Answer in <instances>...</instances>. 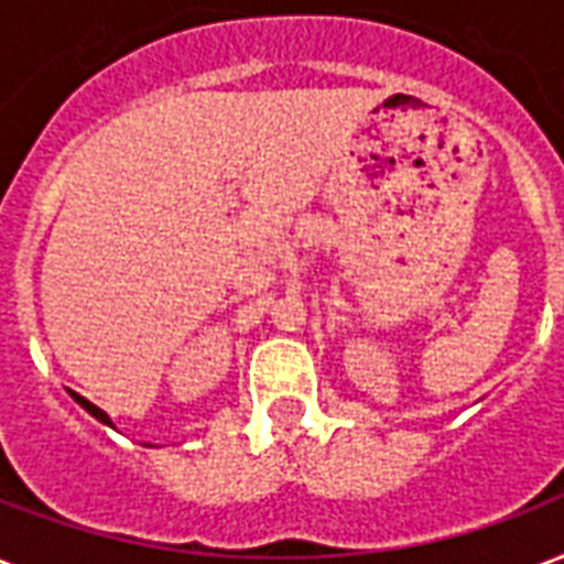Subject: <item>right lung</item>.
<instances>
[{
	"label": "right lung",
	"mask_w": 564,
	"mask_h": 564,
	"mask_svg": "<svg viewBox=\"0 0 564 564\" xmlns=\"http://www.w3.org/2000/svg\"><path fill=\"white\" fill-rule=\"evenodd\" d=\"M70 397H73V402L85 408V411H88V414H91L94 420H100L102 425H109V429H115V423H111V416L106 414L102 408H97V405H94V402H88V399H85V397H79V393H73V390H70Z\"/></svg>",
	"instance_id": "1"
}]
</instances>
